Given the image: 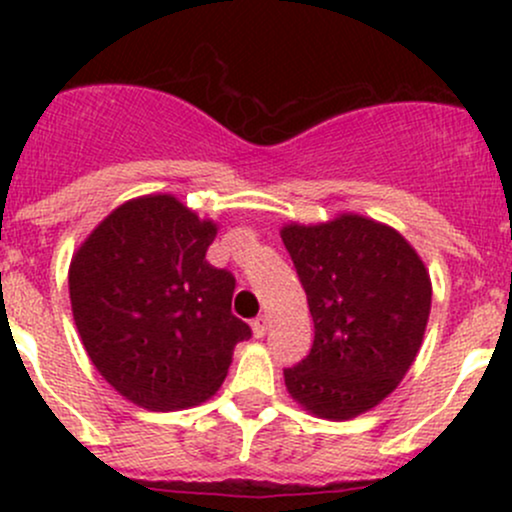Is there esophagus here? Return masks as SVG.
I'll list each match as a JSON object with an SVG mask.
<instances>
[{"label":"esophagus","mask_w":512,"mask_h":512,"mask_svg":"<svg viewBox=\"0 0 512 512\" xmlns=\"http://www.w3.org/2000/svg\"><path fill=\"white\" fill-rule=\"evenodd\" d=\"M267 330H269V317L267 315H260V317H255V320H252V332H255L257 339H262L264 334H267Z\"/></svg>","instance_id":"esophagus-1"}]
</instances>
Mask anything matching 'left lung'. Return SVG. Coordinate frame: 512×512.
I'll use <instances>...</instances> for the list:
<instances>
[{
    "instance_id": "8db88e82",
    "label": "left lung",
    "mask_w": 512,
    "mask_h": 512,
    "mask_svg": "<svg viewBox=\"0 0 512 512\" xmlns=\"http://www.w3.org/2000/svg\"><path fill=\"white\" fill-rule=\"evenodd\" d=\"M281 240L315 325L310 354L284 368L286 387L322 419H354L390 395L419 354L431 279L397 231L356 214L291 223Z\"/></svg>"
}]
</instances>
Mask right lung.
<instances>
[{"label": "right lung", "mask_w": 512, "mask_h": 512, "mask_svg": "<svg viewBox=\"0 0 512 512\" xmlns=\"http://www.w3.org/2000/svg\"><path fill=\"white\" fill-rule=\"evenodd\" d=\"M211 221L156 195L122 204L69 269L76 330L98 373L154 411L185 409L219 390L238 342L236 276L207 262Z\"/></svg>", "instance_id": "obj_1"}]
</instances>
